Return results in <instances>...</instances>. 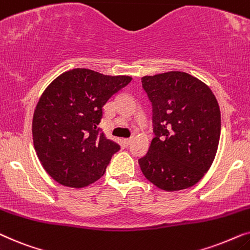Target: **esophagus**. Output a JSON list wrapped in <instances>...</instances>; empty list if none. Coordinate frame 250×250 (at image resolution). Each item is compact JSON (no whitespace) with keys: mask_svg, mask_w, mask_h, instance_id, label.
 I'll use <instances>...</instances> for the list:
<instances>
[{"mask_svg":"<svg viewBox=\"0 0 250 250\" xmlns=\"http://www.w3.org/2000/svg\"><path fill=\"white\" fill-rule=\"evenodd\" d=\"M123 142H125V145L129 146V145L131 144V142H132V138H127V139H125V141H123Z\"/></svg>","mask_w":250,"mask_h":250,"instance_id":"obj_1","label":"esophagus"}]
</instances>
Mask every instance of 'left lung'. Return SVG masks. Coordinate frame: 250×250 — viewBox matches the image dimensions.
I'll use <instances>...</instances> for the list:
<instances>
[{
	"instance_id": "8db88e82",
	"label": "left lung",
	"mask_w": 250,
	"mask_h": 250,
	"mask_svg": "<svg viewBox=\"0 0 250 250\" xmlns=\"http://www.w3.org/2000/svg\"><path fill=\"white\" fill-rule=\"evenodd\" d=\"M152 103L154 138L138 160L146 178L172 192L191 188L214 161L221 136V111L210 88L184 72L142 78Z\"/></svg>"
}]
</instances>
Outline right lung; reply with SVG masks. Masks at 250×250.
Listing matches in <instances>:
<instances>
[{"mask_svg":"<svg viewBox=\"0 0 250 250\" xmlns=\"http://www.w3.org/2000/svg\"><path fill=\"white\" fill-rule=\"evenodd\" d=\"M131 79L74 68L43 91L33 115V143L42 167L59 184L85 188L105 174L120 145L99 130L103 107Z\"/></svg>","mask_w":250,"mask_h":250,"instance_id":"obj_1","label":"right lung"}]
</instances>
